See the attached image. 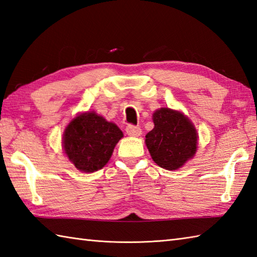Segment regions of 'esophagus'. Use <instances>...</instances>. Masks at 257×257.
I'll list each match as a JSON object with an SVG mask.
<instances>
[{
	"mask_svg": "<svg viewBox=\"0 0 257 257\" xmlns=\"http://www.w3.org/2000/svg\"><path fill=\"white\" fill-rule=\"evenodd\" d=\"M125 133H127L128 136H132V137H139L141 135V129L138 125L128 124L127 127H125Z\"/></svg>",
	"mask_w": 257,
	"mask_h": 257,
	"instance_id": "34e87169",
	"label": "esophagus"
}]
</instances>
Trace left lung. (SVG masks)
<instances>
[{"mask_svg":"<svg viewBox=\"0 0 257 257\" xmlns=\"http://www.w3.org/2000/svg\"><path fill=\"white\" fill-rule=\"evenodd\" d=\"M154 123L146 135V145L158 166L176 170L194 156L198 134L183 113L161 108L154 113Z\"/></svg>","mask_w":257,"mask_h":257,"instance_id":"left-lung-1","label":"left lung"}]
</instances>
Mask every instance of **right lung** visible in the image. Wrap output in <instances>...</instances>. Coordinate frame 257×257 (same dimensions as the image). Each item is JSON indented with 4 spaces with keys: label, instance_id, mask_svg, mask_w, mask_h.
<instances>
[{
    "label": "right lung",
    "instance_id": "right-lung-1",
    "mask_svg": "<svg viewBox=\"0 0 257 257\" xmlns=\"http://www.w3.org/2000/svg\"><path fill=\"white\" fill-rule=\"evenodd\" d=\"M116 124L95 112H85L73 119L65 129V154L78 170L94 172L110 159L114 146L122 138Z\"/></svg>",
    "mask_w": 257,
    "mask_h": 257
}]
</instances>
